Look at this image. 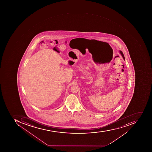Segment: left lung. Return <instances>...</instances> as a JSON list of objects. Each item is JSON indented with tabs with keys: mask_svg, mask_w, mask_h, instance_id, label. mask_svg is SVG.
I'll return each mask as SVG.
<instances>
[{
	"mask_svg": "<svg viewBox=\"0 0 152 152\" xmlns=\"http://www.w3.org/2000/svg\"><path fill=\"white\" fill-rule=\"evenodd\" d=\"M120 53L121 54L122 56L123 57V58H124V60H125V57H124V54H123V53H122L121 51H120Z\"/></svg>",
	"mask_w": 152,
	"mask_h": 152,
	"instance_id": "left-lung-1",
	"label": "left lung"
}]
</instances>
